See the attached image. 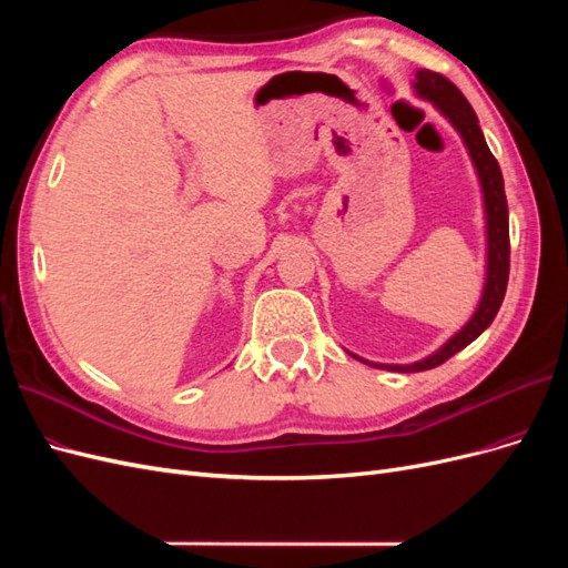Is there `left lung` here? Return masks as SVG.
<instances>
[{
	"mask_svg": "<svg viewBox=\"0 0 568 568\" xmlns=\"http://www.w3.org/2000/svg\"><path fill=\"white\" fill-rule=\"evenodd\" d=\"M415 88H417L419 97L436 104V109L457 128L464 144H467V149H469V156L476 165L480 186H484V201H486L488 277H486L484 298H480L474 317L434 355H428V357L419 359V363H412V365H374V363H369V359L353 355L372 367H382V369L386 367L390 372L434 369V367L443 365L445 359H450L455 353H459L462 348H467L474 338H478L488 329V324L495 320L497 311H500L505 291H507V280H509V213H507L505 182H503L500 165H497L495 156L484 140V132H480V128H478V118H476L474 109L469 106V101L464 99V94L440 73L419 71Z\"/></svg>",
	"mask_w": 568,
	"mask_h": 568,
	"instance_id": "8db88e82",
	"label": "left lung"
}]
</instances>
